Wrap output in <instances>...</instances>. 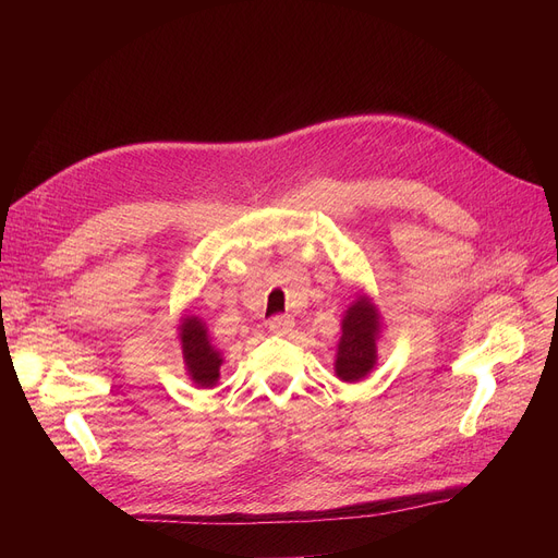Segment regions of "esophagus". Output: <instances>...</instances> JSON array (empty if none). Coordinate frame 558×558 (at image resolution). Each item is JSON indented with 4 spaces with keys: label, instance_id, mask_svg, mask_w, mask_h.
Wrapping results in <instances>:
<instances>
[{
    "label": "esophagus",
    "instance_id": "esophagus-1",
    "mask_svg": "<svg viewBox=\"0 0 558 558\" xmlns=\"http://www.w3.org/2000/svg\"><path fill=\"white\" fill-rule=\"evenodd\" d=\"M267 326L274 335H287L291 328H294V318H291L289 314H278V316L269 318Z\"/></svg>",
    "mask_w": 558,
    "mask_h": 558
}]
</instances>
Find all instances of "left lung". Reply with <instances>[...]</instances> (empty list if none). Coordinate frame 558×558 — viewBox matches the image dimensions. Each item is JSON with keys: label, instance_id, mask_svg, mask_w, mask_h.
<instances>
[{"label": "left lung", "instance_id": "obj_1", "mask_svg": "<svg viewBox=\"0 0 558 558\" xmlns=\"http://www.w3.org/2000/svg\"><path fill=\"white\" fill-rule=\"evenodd\" d=\"M379 312L368 296H357L341 320L335 373L343 383H360L377 364Z\"/></svg>", "mask_w": 558, "mask_h": 558}]
</instances>
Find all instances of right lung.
Segmentation results:
<instances>
[{
  "label": "right lung",
  "instance_id": "right-lung-1",
  "mask_svg": "<svg viewBox=\"0 0 558 558\" xmlns=\"http://www.w3.org/2000/svg\"><path fill=\"white\" fill-rule=\"evenodd\" d=\"M179 337L183 348V362L192 383L205 389L215 387L223 360L219 350L213 345L208 328H205L203 320L198 316H183L179 326Z\"/></svg>",
  "mask_w": 558,
  "mask_h": 558
}]
</instances>
